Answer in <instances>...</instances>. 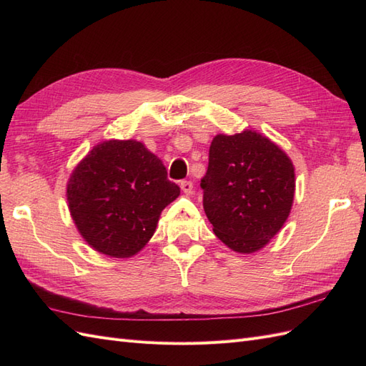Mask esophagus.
Segmentation results:
<instances>
[{
	"label": "esophagus",
	"instance_id": "34e87169",
	"mask_svg": "<svg viewBox=\"0 0 366 366\" xmlns=\"http://www.w3.org/2000/svg\"><path fill=\"white\" fill-rule=\"evenodd\" d=\"M180 187H182V191H183L186 195H191V194H192V191H194V184H192V182H187V180L182 182V183H180Z\"/></svg>",
	"mask_w": 366,
	"mask_h": 366
}]
</instances>
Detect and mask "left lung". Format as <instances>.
I'll return each instance as SVG.
<instances>
[{
    "mask_svg": "<svg viewBox=\"0 0 366 366\" xmlns=\"http://www.w3.org/2000/svg\"><path fill=\"white\" fill-rule=\"evenodd\" d=\"M295 184L290 157L261 132L246 129L214 137L200 186L218 239L234 252L254 253L289 218Z\"/></svg>",
    "mask_w": 366,
    "mask_h": 366,
    "instance_id": "1",
    "label": "left lung"
}]
</instances>
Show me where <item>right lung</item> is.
<instances>
[{
  "label": "right lung",
  "mask_w": 366,
  "mask_h": 366,
  "mask_svg": "<svg viewBox=\"0 0 366 366\" xmlns=\"http://www.w3.org/2000/svg\"><path fill=\"white\" fill-rule=\"evenodd\" d=\"M180 195L163 162L137 140H105L76 164L67 202L86 244L131 258L154 235L162 210Z\"/></svg>",
  "instance_id": "right-lung-1"
}]
</instances>
